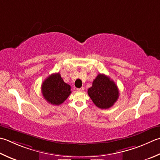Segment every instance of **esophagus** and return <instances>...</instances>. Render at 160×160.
Segmentation results:
<instances>
[{
    "mask_svg": "<svg viewBox=\"0 0 160 160\" xmlns=\"http://www.w3.org/2000/svg\"><path fill=\"white\" fill-rule=\"evenodd\" d=\"M84 87H81V88H79V89H77V90H78V92H83L84 91Z\"/></svg>",
    "mask_w": 160,
    "mask_h": 160,
    "instance_id": "esophagus-1",
    "label": "esophagus"
}]
</instances>
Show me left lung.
I'll return each mask as SVG.
<instances>
[{
	"label": "left lung",
	"mask_w": 160,
	"mask_h": 160,
	"mask_svg": "<svg viewBox=\"0 0 160 160\" xmlns=\"http://www.w3.org/2000/svg\"><path fill=\"white\" fill-rule=\"evenodd\" d=\"M87 92L93 102L101 109L112 107L119 96L118 87L114 81L101 73L93 81L92 87L88 89Z\"/></svg>",
	"instance_id": "8db88e82"
}]
</instances>
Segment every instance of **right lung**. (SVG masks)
<instances>
[{"label": "right lung", "mask_w": 160, "mask_h": 160, "mask_svg": "<svg viewBox=\"0 0 160 160\" xmlns=\"http://www.w3.org/2000/svg\"><path fill=\"white\" fill-rule=\"evenodd\" d=\"M42 92L47 102L54 105L63 103L71 94V86L64 82L59 73L52 74L43 81Z\"/></svg>", "instance_id": "obj_1"}]
</instances>
